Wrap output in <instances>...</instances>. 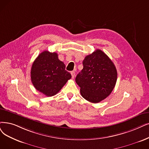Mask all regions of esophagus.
Returning <instances> with one entry per match:
<instances>
[{
	"label": "esophagus",
	"instance_id": "34e87169",
	"mask_svg": "<svg viewBox=\"0 0 149 149\" xmlns=\"http://www.w3.org/2000/svg\"><path fill=\"white\" fill-rule=\"evenodd\" d=\"M71 76H72V78H74V77H75V74H76L75 71H71Z\"/></svg>",
	"mask_w": 149,
	"mask_h": 149
}]
</instances>
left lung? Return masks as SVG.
I'll return each mask as SVG.
<instances>
[{"instance_id":"obj_1","label":"left lung","mask_w":149,"mask_h":149,"mask_svg":"<svg viewBox=\"0 0 149 149\" xmlns=\"http://www.w3.org/2000/svg\"><path fill=\"white\" fill-rule=\"evenodd\" d=\"M83 69L76 77L82 97L91 103L105 99L114 89L117 78L115 65L104 52L97 49L82 62Z\"/></svg>"}]
</instances>
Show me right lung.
Wrapping results in <instances>:
<instances>
[{"label":"right lung","mask_w":149,"mask_h":149,"mask_svg":"<svg viewBox=\"0 0 149 149\" xmlns=\"http://www.w3.org/2000/svg\"><path fill=\"white\" fill-rule=\"evenodd\" d=\"M31 76L34 87L47 97L57 94L71 78L57 53L47 51L41 52L35 59Z\"/></svg>","instance_id":"right-lung-1"}]
</instances>
